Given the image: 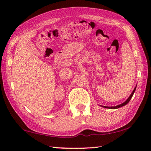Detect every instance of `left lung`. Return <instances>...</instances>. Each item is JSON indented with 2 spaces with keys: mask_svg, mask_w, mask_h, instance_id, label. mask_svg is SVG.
<instances>
[{
  "mask_svg": "<svg viewBox=\"0 0 151 151\" xmlns=\"http://www.w3.org/2000/svg\"><path fill=\"white\" fill-rule=\"evenodd\" d=\"M136 88L137 87H135L134 88V89L133 90V91H132V93H131V95H130V96L129 97V98H128V99L127 100L124 102V103H122V104H119V105H117V106H103V107H104V108H106V109H118V108H120V107H121V106H124V105H126L127 104H128L129 103V102L131 101V99H132V96H133V94H134V91H135V90H136Z\"/></svg>",
  "mask_w": 151,
  "mask_h": 151,
  "instance_id": "8db88e82",
  "label": "left lung"
}]
</instances>
